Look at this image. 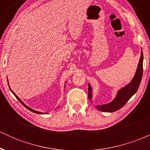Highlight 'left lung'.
Masks as SVG:
<instances>
[{
	"mask_svg": "<svg viewBox=\"0 0 150 150\" xmlns=\"http://www.w3.org/2000/svg\"><path fill=\"white\" fill-rule=\"evenodd\" d=\"M142 72H143V53L141 51V56L138 65H137V70L131 82L118 91L116 97L115 99L106 104L97 105L96 108L99 111H104V112H113L118 111L121 108L126 104L127 101L135 94L140 86L141 80L142 77ZM92 89L91 85L89 84L88 87V98L90 101H92Z\"/></svg>",
	"mask_w": 150,
	"mask_h": 150,
	"instance_id": "obj_1",
	"label": "left lung"
}]
</instances>
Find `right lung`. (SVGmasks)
<instances>
[{
  "mask_svg": "<svg viewBox=\"0 0 150 150\" xmlns=\"http://www.w3.org/2000/svg\"><path fill=\"white\" fill-rule=\"evenodd\" d=\"M7 80H8V79H7ZM8 86H9V83H8ZM10 91H11V92H13V94H14V95H15V97L17 98V99H18V100L19 101H20V103H21V104H22V105H23V106H25V107H26V108H27V109H29V110H30V111H32V112H34V113H39H39H41V114H44V113H42V112H39V111H35V110L32 109V108H30V107H29V106H27V105H26V104H24V103H23V102H22V101H21V99H20V98H19V97H18V96H17V95H16V94H15V93L13 92V90H12V89H10Z\"/></svg>",
  "mask_w": 150,
  "mask_h": 150,
  "instance_id": "obj_1",
  "label": "right lung"
}]
</instances>
